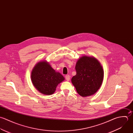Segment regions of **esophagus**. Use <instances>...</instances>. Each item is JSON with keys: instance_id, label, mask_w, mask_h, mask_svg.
I'll list each match as a JSON object with an SVG mask.
<instances>
[{"instance_id": "esophagus-1", "label": "esophagus", "mask_w": 133, "mask_h": 133, "mask_svg": "<svg viewBox=\"0 0 133 133\" xmlns=\"http://www.w3.org/2000/svg\"><path fill=\"white\" fill-rule=\"evenodd\" d=\"M65 79H66V80L67 81H70V76L69 75H66L65 76Z\"/></svg>"}]
</instances>
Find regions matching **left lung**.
Here are the masks:
<instances>
[{
  "label": "left lung",
  "instance_id": "left-lung-1",
  "mask_svg": "<svg viewBox=\"0 0 133 133\" xmlns=\"http://www.w3.org/2000/svg\"><path fill=\"white\" fill-rule=\"evenodd\" d=\"M76 75L72 83L77 93L83 97L90 96L100 88L104 76V71L99 61L94 57L83 56L77 61Z\"/></svg>",
  "mask_w": 133,
  "mask_h": 133
}]
</instances>
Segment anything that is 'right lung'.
Instances as JSON below:
<instances>
[{
  "mask_svg": "<svg viewBox=\"0 0 133 133\" xmlns=\"http://www.w3.org/2000/svg\"><path fill=\"white\" fill-rule=\"evenodd\" d=\"M32 82L41 93L51 95L56 90L57 85L64 80L63 76L56 72L46 61L38 63L32 71Z\"/></svg>",
  "mask_w": 133,
  "mask_h": 133,
  "instance_id": "obj_1",
  "label": "right lung"
}]
</instances>
